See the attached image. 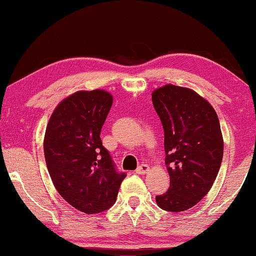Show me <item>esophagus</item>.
Instances as JSON below:
<instances>
[{"label": "esophagus", "mask_w": 256, "mask_h": 256, "mask_svg": "<svg viewBox=\"0 0 256 256\" xmlns=\"http://www.w3.org/2000/svg\"><path fill=\"white\" fill-rule=\"evenodd\" d=\"M148 171H150V166L146 165V164H141L136 168V173H138V174H146Z\"/></svg>", "instance_id": "34e87169"}]
</instances>
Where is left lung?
Listing matches in <instances>:
<instances>
[{
    "mask_svg": "<svg viewBox=\"0 0 256 256\" xmlns=\"http://www.w3.org/2000/svg\"><path fill=\"white\" fill-rule=\"evenodd\" d=\"M164 128L165 164L170 188L156 197L170 212L194 206L210 191L223 158V138L217 114L194 90L167 84L152 94Z\"/></svg>",
    "mask_w": 256,
    "mask_h": 256,
    "instance_id": "1",
    "label": "left lung"
}]
</instances>
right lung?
Segmentation results:
<instances>
[{
    "instance_id": "obj_1",
    "label": "right lung",
    "mask_w": 256,
    "mask_h": 256,
    "mask_svg": "<svg viewBox=\"0 0 256 256\" xmlns=\"http://www.w3.org/2000/svg\"><path fill=\"white\" fill-rule=\"evenodd\" d=\"M112 106L106 91H78L59 103L46 128L44 152L54 188L89 215L112 206L127 176L116 168L100 136Z\"/></svg>"
}]
</instances>
